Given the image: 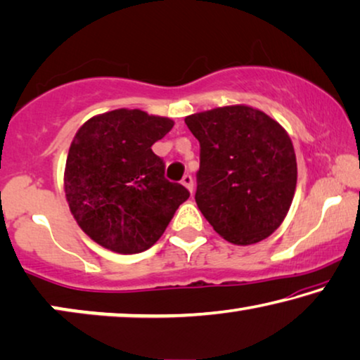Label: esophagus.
<instances>
[{"mask_svg":"<svg viewBox=\"0 0 360 360\" xmlns=\"http://www.w3.org/2000/svg\"><path fill=\"white\" fill-rule=\"evenodd\" d=\"M181 185L186 186L190 191H193V176L190 174H186L184 179H181Z\"/></svg>","mask_w":360,"mask_h":360,"instance_id":"esophagus-1","label":"esophagus"}]
</instances>
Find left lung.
I'll use <instances>...</instances> for the list:
<instances>
[{"label":"left lung","mask_w":360,"mask_h":360,"mask_svg":"<svg viewBox=\"0 0 360 360\" xmlns=\"http://www.w3.org/2000/svg\"><path fill=\"white\" fill-rule=\"evenodd\" d=\"M200 141L196 205L227 242L252 245L281 226L292 202L297 162L289 134L247 105L185 118Z\"/></svg>","instance_id":"left-lung-1"}]
</instances>
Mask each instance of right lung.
Returning a JSON list of instances; mask_svg holds the SVG:
<instances>
[{"label":"right lung","instance_id":"obj_1","mask_svg":"<svg viewBox=\"0 0 360 360\" xmlns=\"http://www.w3.org/2000/svg\"><path fill=\"white\" fill-rule=\"evenodd\" d=\"M174 122L120 108L77 129L65 169L68 205L79 227L112 252L141 253L159 240L190 191L164 176L150 149Z\"/></svg>","mask_w":360,"mask_h":360}]
</instances>
